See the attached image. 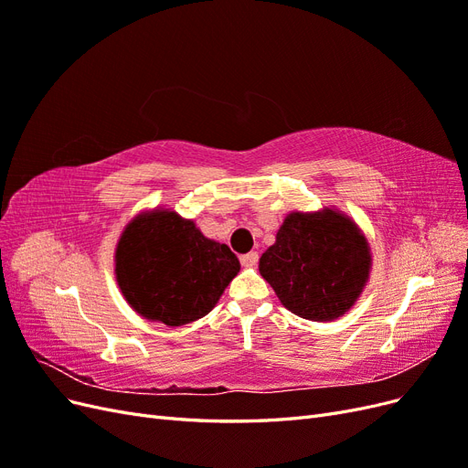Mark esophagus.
Returning <instances> with one entry per match:
<instances>
[{
    "label": "esophagus",
    "mask_w": 468,
    "mask_h": 468,
    "mask_svg": "<svg viewBox=\"0 0 468 468\" xmlns=\"http://www.w3.org/2000/svg\"><path fill=\"white\" fill-rule=\"evenodd\" d=\"M239 261H242L244 267H253L258 263V253L256 251H250V253H244L242 258H239Z\"/></svg>",
    "instance_id": "34e87169"
}]
</instances>
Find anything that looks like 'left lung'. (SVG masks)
Instances as JSON below:
<instances>
[{
  "mask_svg": "<svg viewBox=\"0 0 468 468\" xmlns=\"http://www.w3.org/2000/svg\"><path fill=\"white\" fill-rule=\"evenodd\" d=\"M371 265V246L357 222L324 207L289 212L275 244L261 253L260 273L292 314L330 322L359 301Z\"/></svg>",
  "mask_w": 468,
  "mask_h": 468,
  "instance_id": "left-lung-1",
  "label": "left lung"
}]
</instances>
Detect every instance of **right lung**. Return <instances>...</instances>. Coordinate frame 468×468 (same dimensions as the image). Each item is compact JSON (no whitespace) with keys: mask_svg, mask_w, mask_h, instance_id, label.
Returning a JSON list of instances; mask_svg holds the SVG:
<instances>
[{"mask_svg":"<svg viewBox=\"0 0 468 468\" xmlns=\"http://www.w3.org/2000/svg\"><path fill=\"white\" fill-rule=\"evenodd\" d=\"M238 271L229 246L207 238L172 208L138 212L115 248L124 301L136 314L169 328L207 316Z\"/></svg>","mask_w":468,"mask_h":468,"instance_id":"1","label":"right lung"}]
</instances>
